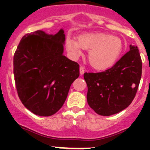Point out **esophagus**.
Masks as SVG:
<instances>
[{"instance_id": "obj_1", "label": "esophagus", "mask_w": 150, "mask_h": 150, "mask_svg": "<svg viewBox=\"0 0 150 150\" xmlns=\"http://www.w3.org/2000/svg\"><path fill=\"white\" fill-rule=\"evenodd\" d=\"M79 73H80V74H81V75H83V74L85 73L84 67H82V66L80 67H79Z\"/></svg>"}]
</instances>
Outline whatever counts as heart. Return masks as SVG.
I'll return each mask as SVG.
<instances>
[{"mask_svg":"<svg viewBox=\"0 0 150 150\" xmlns=\"http://www.w3.org/2000/svg\"><path fill=\"white\" fill-rule=\"evenodd\" d=\"M66 47L74 57L81 55L83 50H89L88 62L97 70H105L112 66L122 51V43L117 37L102 33L82 34L78 40L67 36Z\"/></svg>","mask_w":150,"mask_h":150,"instance_id":"1","label":"heart"}]
</instances>
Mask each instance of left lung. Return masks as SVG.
I'll use <instances>...</instances> for the list:
<instances>
[{"label": "left lung", "instance_id": "1", "mask_svg": "<svg viewBox=\"0 0 150 150\" xmlns=\"http://www.w3.org/2000/svg\"><path fill=\"white\" fill-rule=\"evenodd\" d=\"M142 74V61L136 46L114 65L99 73H85L87 101L96 113L111 116L123 110L134 98Z\"/></svg>", "mask_w": 150, "mask_h": 150}]
</instances>
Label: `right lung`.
Returning <instances> with one entry per match:
<instances>
[{"label":"right lung","instance_id":"right-lung-1","mask_svg":"<svg viewBox=\"0 0 150 150\" xmlns=\"http://www.w3.org/2000/svg\"><path fill=\"white\" fill-rule=\"evenodd\" d=\"M65 34L37 30L25 35L13 57V74L19 99L33 113L55 114L63 106L79 65L63 55Z\"/></svg>","mask_w":150,"mask_h":150}]
</instances>
